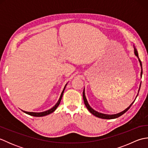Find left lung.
Returning <instances> with one entry per match:
<instances>
[{
	"label": "left lung",
	"mask_w": 148,
	"mask_h": 148,
	"mask_svg": "<svg viewBox=\"0 0 148 148\" xmlns=\"http://www.w3.org/2000/svg\"><path fill=\"white\" fill-rule=\"evenodd\" d=\"M134 53H135V55H136V56H137V58H139V62H140V67H141V72H140V76H142V75H143V67H142V63H141V61H140V60L139 59V55H138V53H137V49L135 48V47H134ZM140 85H141V83H140V87H139V90H140ZM139 92H138V93H139ZM83 100H84V104H85V106H86V108L88 109V111L92 113V114H93L94 116H97V117H98V118H102V119H115V118H118V117H119V116H121V115H123L124 114V113H125L126 112L128 109H130V107L132 106V105L134 103V101L136 100H134V101L131 103V104L128 107V108L126 109H125L124 111H123L122 112H119V113H118V114H103V113H100V112H97V111H95V110L94 109H93L92 108H91V107L90 106V105H89V103H88V101H87V100H86V97H85V93H84V90H83Z\"/></svg>",
	"instance_id": "obj_1"
}]
</instances>
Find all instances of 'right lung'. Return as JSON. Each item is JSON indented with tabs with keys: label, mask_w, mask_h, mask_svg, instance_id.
Wrapping results in <instances>:
<instances>
[{
	"label": "right lung",
	"mask_w": 148,
	"mask_h": 148,
	"mask_svg": "<svg viewBox=\"0 0 148 148\" xmlns=\"http://www.w3.org/2000/svg\"><path fill=\"white\" fill-rule=\"evenodd\" d=\"M67 84H65V86L64 87V90H63L62 92L61 93V95L60 97V99L58 100V101L57 102V103H56V104L55 105V106H53V108L51 109H50L49 110H48V111H44V112H27V111H23L25 113H26V114H29L30 116H36V117H40V116H46V115H48L49 114H51V113H52L53 112H54L56 109L58 108V106H59L60 103V101L62 100V96H63V93H64V90L65 89V87L66 86H67Z\"/></svg>",
	"instance_id": "1"
}]
</instances>
